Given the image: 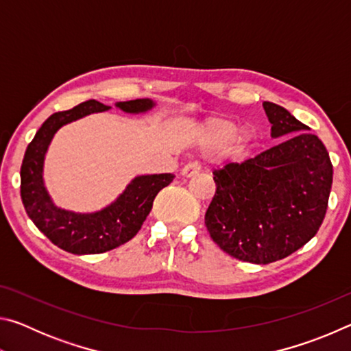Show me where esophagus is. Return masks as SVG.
I'll return each instance as SVG.
<instances>
[{
    "label": "esophagus",
    "mask_w": 351,
    "mask_h": 351,
    "mask_svg": "<svg viewBox=\"0 0 351 351\" xmlns=\"http://www.w3.org/2000/svg\"><path fill=\"white\" fill-rule=\"evenodd\" d=\"M199 165L197 164V162H189V164H186L182 167V170H181V175L184 176V178H192V176H195V175H198L199 173Z\"/></svg>",
    "instance_id": "obj_1"
}]
</instances>
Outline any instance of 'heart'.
<instances>
[{
    "label": "heart",
    "instance_id": "obj_1",
    "mask_svg": "<svg viewBox=\"0 0 351 351\" xmlns=\"http://www.w3.org/2000/svg\"><path fill=\"white\" fill-rule=\"evenodd\" d=\"M240 129V122L235 119L215 116L209 117L207 121L198 128L197 133V144L204 152H217L221 150L229 142H235L240 147L247 145L254 139V130L251 127Z\"/></svg>",
    "mask_w": 351,
    "mask_h": 351
}]
</instances>
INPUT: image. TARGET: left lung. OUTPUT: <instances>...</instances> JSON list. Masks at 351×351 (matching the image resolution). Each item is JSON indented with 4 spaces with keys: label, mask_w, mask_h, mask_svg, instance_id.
Returning a JSON list of instances; mask_svg holds the SVG:
<instances>
[{
    "label": "left lung",
    "mask_w": 351,
    "mask_h": 351,
    "mask_svg": "<svg viewBox=\"0 0 351 351\" xmlns=\"http://www.w3.org/2000/svg\"><path fill=\"white\" fill-rule=\"evenodd\" d=\"M269 150L213 171L217 192L206 212L212 240L232 257L268 265L306 245L322 224L332 165L316 134L283 106L263 102Z\"/></svg>",
    "instance_id": "8db88e82"
}]
</instances>
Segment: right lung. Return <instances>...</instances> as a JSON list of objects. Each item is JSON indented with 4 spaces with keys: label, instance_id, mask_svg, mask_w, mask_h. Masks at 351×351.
<instances>
[{
    "label": "right lung",
    "instance_id": "right-lung-1",
    "mask_svg": "<svg viewBox=\"0 0 351 351\" xmlns=\"http://www.w3.org/2000/svg\"><path fill=\"white\" fill-rule=\"evenodd\" d=\"M154 105L152 99L116 104L119 110L130 114L147 112ZM110 108L97 100H86L73 110L54 112L40 127L23 158L21 199L27 215L56 246L71 254H102L132 240L150 213L159 190L175 178L171 173L136 176L110 206L91 213H77L52 203L45 187L43 167L54 134L69 122Z\"/></svg>",
    "mask_w": 351,
    "mask_h": 351
}]
</instances>
